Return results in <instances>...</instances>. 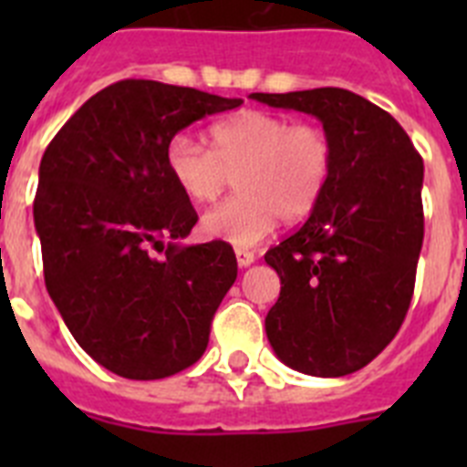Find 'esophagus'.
<instances>
[{
	"mask_svg": "<svg viewBox=\"0 0 467 467\" xmlns=\"http://www.w3.org/2000/svg\"><path fill=\"white\" fill-rule=\"evenodd\" d=\"M236 262L241 269H245V266L254 262V253L253 250H245V247H236Z\"/></svg>",
	"mask_w": 467,
	"mask_h": 467,
	"instance_id": "1",
	"label": "esophagus"
}]
</instances>
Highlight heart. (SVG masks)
<instances>
[{"label":"heart","mask_w":467,"mask_h":467,"mask_svg":"<svg viewBox=\"0 0 467 467\" xmlns=\"http://www.w3.org/2000/svg\"><path fill=\"white\" fill-rule=\"evenodd\" d=\"M210 138L213 150L180 133L166 150L172 182L192 203L214 201L236 175L238 193L203 214L205 236L257 245L280 217L304 220L320 203L334 171V147L323 126L245 109L214 123Z\"/></svg>","instance_id":"b5f03b06"}]
</instances>
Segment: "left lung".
Returning a JSON list of instances; mask_svg holds the SVG:
<instances>
[{"mask_svg":"<svg viewBox=\"0 0 467 467\" xmlns=\"http://www.w3.org/2000/svg\"><path fill=\"white\" fill-rule=\"evenodd\" d=\"M323 121L334 171L308 220L264 254L280 275L266 316L275 356L311 377H346L395 339L423 245V159L388 111L346 88L253 93Z\"/></svg>","mask_w":467,"mask_h":467,"instance_id":"left-lung-1","label":"left lung"}]
</instances>
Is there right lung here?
Listing matches in <instances>:
<instances>
[{"mask_svg":"<svg viewBox=\"0 0 467 467\" xmlns=\"http://www.w3.org/2000/svg\"><path fill=\"white\" fill-rule=\"evenodd\" d=\"M241 105L123 79L74 111L41 156L35 226L47 290L77 344L119 377H172L208 348L236 254L222 241L177 243L198 214L166 150L189 123Z\"/></svg>","mask_w":467,"mask_h":467,"instance_id":"obj_1","label":"right lung"}]
</instances>
